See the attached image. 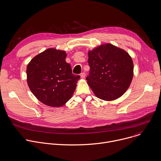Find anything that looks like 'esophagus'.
Here are the masks:
<instances>
[{
    "label": "esophagus",
    "mask_w": 161,
    "mask_h": 161,
    "mask_svg": "<svg viewBox=\"0 0 161 161\" xmlns=\"http://www.w3.org/2000/svg\"><path fill=\"white\" fill-rule=\"evenodd\" d=\"M80 77L81 78H82V79H84V78H85V76H86V74L84 73V72H82V73H81L80 74Z\"/></svg>",
    "instance_id": "1"
}]
</instances>
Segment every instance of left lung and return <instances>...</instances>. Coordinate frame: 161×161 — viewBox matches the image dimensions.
Masks as SVG:
<instances>
[{"mask_svg":"<svg viewBox=\"0 0 161 161\" xmlns=\"http://www.w3.org/2000/svg\"><path fill=\"white\" fill-rule=\"evenodd\" d=\"M90 67L86 80L96 96L105 101L119 98L130 87L133 77V62L125 51L111 44L88 52Z\"/></svg>","mask_w":161,"mask_h":161,"instance_id":"8db88e82","label":"left lung"}]
</instances>
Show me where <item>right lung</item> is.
<instances>
[{"label": "right lung", "mask_w": 161, "mask_h": 161, "mask_svg": "<svg viewBox=\"0 0 161 161\" xmlns=\"http://www.w3.org/2000/svg\"><path fill=\"white\" fill-rule=\"evenodd\" d=\"M65 51L49 48L36 56L26 67L27 83L42 103L59 107L65 105L75 90L80 76L72 74Z\"/></svg>", "instance_id": "right-lung-1"}]
</instances>
